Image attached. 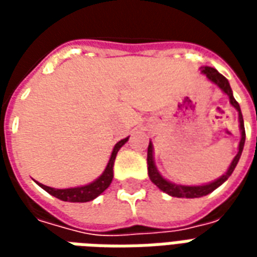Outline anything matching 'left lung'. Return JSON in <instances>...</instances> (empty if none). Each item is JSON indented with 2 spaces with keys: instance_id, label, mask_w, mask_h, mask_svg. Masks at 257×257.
Instances as JSON below:
<instances>
[{
  "instance_id": "1",
  "label": "left lung",
  "mask_w": 257,
  "mask_h": 257,
  "mask_svg": "<svg viewBox=\"0 0 257 257\" xmlns=\"http://www.w3.org/2000/svg\"><path fill=\"white\" fill-rule=\"evenodd\" d=\"M201 73L205 74L209 81H212L213 84H216L219 88H220L224 93H226L228 97H230V103L232 104V107L238 111V119H239V129H241V140H239V146H238V153L237 156L234 157V160L230 164V167L227 169V172L220 176V178L212 182V183L202 184V186H182V184H175L171 183L169 180L164 179L160 175V172L157 171L156 164H154V157H153V145H149V149H147V169H149V176H150V180L153 183L156 184L157 187L160 190H162L164 193L169 194L172 197H178V198H198V197H204V195H208L209 193H212L213 190H216L220 184H223L226 182L227 179L231 176L232 171L237 167L238 161H239V157L242 154L243 145H245V126H243V118L242 112H241V108H239V104L238 101L234 99L232 96L231 86L228 84V81L224 75H221L216 68L213 67H205L201 68Z\"/></svg>"
}]
</instances>
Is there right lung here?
<instances>
[{
  "label": "right lung",
  "mask_w": 257,
  "mask_h": 257,
  "mask_svg": "<svg viewBox=\"0 0 257 257\" xmlns=\"http://www.w3.org/2000/svg\"><path fill=\"white\" fill-rule=\"evenodd\" d=\"M128 139L129 138H125V139L119 140L117 145L114 146L111 157L108 160V164H107L104 172L101 173L100 176L96 179L95 182H92V183L86 184V186H81V187H74V189H52V187H48L45 184L38 183V182L37 183H38L40 187L45 190L47 193H49L53 197H56V198L62 199V201H67V202H88V201H92L96 197H99L111 184L112 176H114L112 167H114L115 157H117L118 150L128 142Z\"/></svg>",
  "instance_id": "1"
}]
</instances>
